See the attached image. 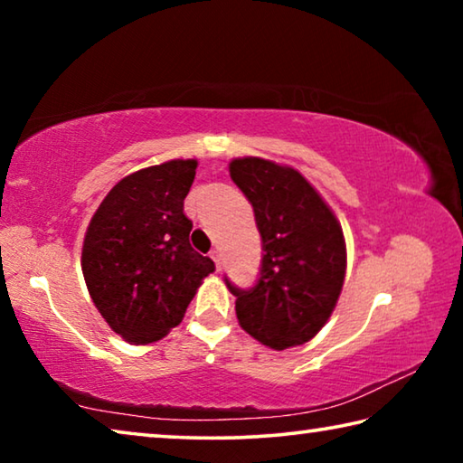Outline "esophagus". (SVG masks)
Wrapping results in <instances>:
<instances>
[{"label": "esophagus", "instance_id": "34e87169", "mask_svg": "<svg viewBox=\"0 0 463 463\" xmlns=\"http://www.w3.org/2000/svg\"><path fill=\"white\" fill-rule=\"evenodd\" d=\"M210 257H213V261L216 263V268L221 269V250H218V249H213V250H210Z\"/></svg>", "mask_w": 463, "mask_h": 463}]
</instances>
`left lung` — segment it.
Instances as JSON below:
<instances>
[{
	"mask_svg": "<svg viewBox=\"0 0 463 463\" xmlns=\"http://www.w3.org/2000/svg\"><path fill=\"white\" fill-rule=\"evenodd\" d=\"M229 169L253 206L263 249L253 288L234 286L224 276L237 296L239 323L271 349L307 343L339 300L347 265L341 224L292 167L245 156Z\"/></svg>",
	"mask_w": 463,
	"mask_h": 463,
	"instance_id": "1",
	"label": "left lung"
}]
</instances>
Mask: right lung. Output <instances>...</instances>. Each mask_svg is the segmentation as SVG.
<instances>
[{"mask_svg": "<svg viewBox=\"0 0 463 463\" xmlns=\"http://www.w3.org/2000/svg\"><path fill=\"white\" fill-rule=\"evenodd\" d=\"M198 163L175 159L116 184L93 214L81 269L99 315L128 343L159 341L182 323L214 261L190 245L184 200Z\"/></svg>", "mask_w": 463, "mask_h": 463, "instance_id": "right-lung-1", "label": "right lung"}]
</instances>
